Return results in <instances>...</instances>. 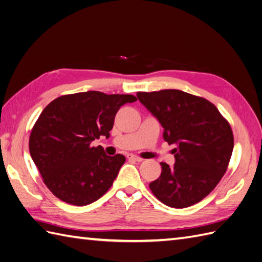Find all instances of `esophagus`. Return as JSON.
<instances>
[{"mask_svg": "<svg viewBox=\"0 0 262 262\" xmlns=\"http://www.w3.org/2000/svg\"><path fill=\"white\" fill-rule=\"evenodd\" d=\"M126 159H127V160H132V161H137V162L143 161L142 158L137 157V156H133V155H127V156H126Z\"/></svg>", "mask_w": 262, "mask_h": 262, "instance_id": "1", "label": "esophagus"}]
</instances>
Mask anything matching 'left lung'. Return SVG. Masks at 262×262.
<instances>
[{
	"label": "left lung",
	"instance_id": "obj_1",
	"mask_svg": "<svg viewBox=\"0 0 262 262\" xmlns=\"http://www.w3.org/2000/svg\"><path fill=\"white\" fill-rule=\"evenodd\" d=\"M140 102L164 127L173 149L172 168L161 162V174L149 184L165 206L187 208L211 192L226 173L233 150V133L216 106L181 90L138 92Z\"/></svg>",
	"mask_w": 262,
	"mask_h": 262
}]
</instances>
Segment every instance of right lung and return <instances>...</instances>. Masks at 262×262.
<instances>
[{
    "mask_svg": "<svg viewBox=\"0 0 262 262\" xmlns=\"http://www.w3.org/2000/svg\"><path fill=\"white\" fill-rule=\"evenodd\" d=\"M132 94L88 91L66 94L44 107L32 127L29 149L48 189L73 206L97 201L111 188L125 157L106 156L91 142L110 137L114 118Z\"/></svg>",
    "mask_w": 262,
    "mask_h": 262,
    "instance_id": "right-lung-1",
    "label": "right lung"
}]
</instances>
